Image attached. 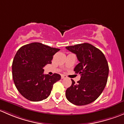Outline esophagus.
Instances as JSON below:
<instances>
[{
  "label": "esophagus",
  "instance_id": "esophagus-1",
  "mask_svg": "<svg viewBox=\"0 0 124 124\" xmlns=\"http://www.w3.org/2000/svg\"><path fill=\"white\" fill-rule=\"evenodd\" d=\"M61 78H67V77L66 76H65V75H61Z\"/></svg>",
  "mask_w": 124,
  "mask_h": 124
}]
</instances>
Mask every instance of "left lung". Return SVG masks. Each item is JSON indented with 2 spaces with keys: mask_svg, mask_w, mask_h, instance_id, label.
I'll return each instance as SVG.
<instances>
[{
  "mask_svg": "<svg viewBox=\"0 0 124 124\" xmlns=\"http://www.w3.org/2000/svg\"><path fill=\"white\" fill-rule=\"evenodd\" d=\"M68 50L77 56L79 63L74 71L81 75L77 83L66 90L67 100L77 106H84L97 99L103 91L108 75V63L100 50L89 43L66 47Z\"/></svg>",
  "mask_w": 124,
  "mask_h": 124,
  "instance_id": "left-lung-1",
  "label": "left lung"
}]
</instances>
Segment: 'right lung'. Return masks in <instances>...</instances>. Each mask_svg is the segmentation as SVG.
Returning <instances> with one entry per match:
<instances>
[{
  "label": "right lung",
  "mask_w": 124,
  "mask_h": 124,
  "mask_svg": "<svg viewBox=\"0 0 124 124\" xmlns=\"http://www.w3.org/2000/svg\"><path fill=\"white\" fill-rule=\"evenodd\" d=\"M39 42L22 46L16 54L12 65V78L18 92L31 101H40L50 95L53 84L61 76L44 74V67L52 63L53 56L59 51Z\"/></svg>",
  "instance_id": "right-lung-1"
}]
</instances>
